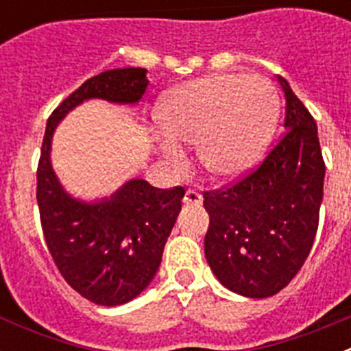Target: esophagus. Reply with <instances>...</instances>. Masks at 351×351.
<instances>
[{
    "mask_svg": "<svg viewBox=\"0 0 351 351\" xmlns=\"http://www.w3.org/2000/svg\"><path fill=\"white\" fill-rule=\"evenodd\" d=\"M182 202H184L186 206H200V204H202V195L198 193L197 190H186Z\"/></svg>",
    "mask_w": 351,
    "mask_h": 351,
    "instance_id": "34e87169",
    "label": "esophagus"
}]
</instances>
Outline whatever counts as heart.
Here are the masks:
<instances>
[{"instance_id":"obj_1","label":"heart","mask_w":351,"mask_h":351,"mask_svg":"<svg viewBox=\"0 0 351 351\" xmlns=\"http://www.w3.org/2000/svg\"><path fill=\"white\" fill-rule=\"evenodd\" d=\"M278 98L262 77L216 73L170 93L156 108L161 154L179 165L176 142L195 144L210 178L234 181L256 165L276 126Z\"/></svg>"}]
</instances>
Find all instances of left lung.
I'll return each mask as SVG.
<instances>
[{
    "label": "left lung",
    "mask_w": 351,
    "mask_h": 351,
    "mask_svg": "<svg viewBox=\"0 0 351 351\" xmlns=\"http://www.w3.org/2000/svg\"><path fill=\"white\" fill-rule=\"evenodd\" d=\"M278 79L287 98L283 137L258 169L204 193L209 267L223 287L251 299L274 295L300 271L324 198L325 161L316 123L290 84Z\"/></svg>",
    "instance_id": "left-lung-1"
}]
</instances>
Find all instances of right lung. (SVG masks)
Listing matches in <instances>:
<instances>
[{
  "instance_id": "obj_1",
  "label": "right lung",
  "mask_w": 351,
  "mask_h": 351,
  "mask_svg": "<svg viewBox=\"0 0 351 351\" xmlns=\"http://www.w3.org/2000/svg\"><path fill=\"white\" fill-rule=\"evenodd\" d=\"M145 68H116L88 79L51 114L36 170V202L49 253L68 285L100 306H121L147 288L181 210L184 188L133 179L98 202L70 197L51 165L52 133L71 108L101 98L135 105L147 88Z\"/></svg>"
}]
</instances>
